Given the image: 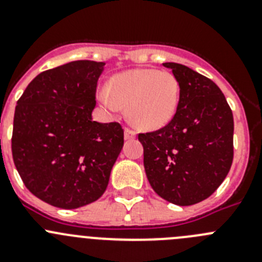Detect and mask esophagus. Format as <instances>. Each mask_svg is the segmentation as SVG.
I'll list each match as a JSON object with an SVG mask.
<instances>
[{"mask_svg":"<svg viewBox=\"0 0 262 262\" xmlns=\"http://www.w3.org/2000/svg\"><path fill=\"white\" fill-rule=\"evenodd\" d=\"M136 134L134 133L133 129H129V128H126L124 129V139L126 140H133V139H135Z\"/></svg>","mask_w":262,"mask_h":262,"instance_id":"1","label":"esophagus"}]
</instances>
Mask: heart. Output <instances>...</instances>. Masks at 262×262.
Listing matches in <instances>:
<instances>
[{
    "label": "heart",
    "instance_id": "obj_1",
    "mask_svg": "<svg viewBox=\"0 0 262 262\" xmlns=\"http://www.w3.org/2000/svg\"><path fill=\"white\" fill-rule=\"evenodd\" d=\"M181 97L174 75L156 69H129L113 76L99 101L111 113L127 107V119L140 129H159L173 119Z\"/></svg>",
    "mask_w": 262,
    "mask_h": 262
}]
</instances>
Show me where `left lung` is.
<instances>
[{"label": "left lung", "instance_id": "1", "mask_svg": "<svg viewBox=\"0 0 262 262\" xmlns=\"http://www.w3.org/2000/svg\"><path fill=\"white\" fill-rule=\"evenodd\" d=\"M180 82L176 115L163 128L139 134L152 189L178 206L209 198L227 177L233 159V117L214 81L189 67L164 62Z\"/></svg>", "mask_w": 262, "mask_h": 262}]
</instances>
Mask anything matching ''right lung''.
Segmentation results:
<instances>
[{"label": "right lung", "mask_w": 262, "mask_h": 262, "mask_svg": "<svg viewBox=\"0 0 262 262\" xmlns=\"http://www.w3.org/2000/svg\"><path fill=\"white\" fill-rule=\"evenodd\" d=\"M103 67L77 60L41 72L17 102L11 138L15 168L34 195L59 209L98 200L123 147L119 123L92 118Z\"/></svg>", "instance_id": "obj_1"}]
</instances>
